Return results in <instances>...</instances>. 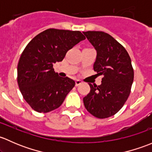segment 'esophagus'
Segmentation results:
<instances>
[{"label": "esophagus", "instance_id": "esophagus-1", "mask_svg": "<svg viewBox=\"0 0 152 152\" xmlns=\"http://www.w3.org/2000/svg\"><path fill=\"white\" fill-rule=\"evenodd\" d=\"M82 83V82L81 80H79V79L76 80V87H77V86H79V85H80Z\"/></svg>", "mask_w": 152, "mask_h": 152}]
</instances>
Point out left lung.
<instances>
[{
  "mask_svg": "<svg viewBox=\"0 0 152 152\" xmlns=\"http://www.w3.org/2000/svg\"><path fill=\"white\" fill-rule=\"evenodd\" d=\"M97 51L93 70L102 75V85L89 84L90 91L83 99L87 111L98 118L118 113L126 102L134 79L131 59L124 47L104 31L83 32Z\"/></svg>",
  "mask_w": 152,
  "mask_h": 152,
  "instance_id": "left-lung-1",
  "label": "left lung"
}]
</instances>
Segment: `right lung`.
Segmentation results:
<instances>
[{"mask_svg":"<svg viewBox=\"0 0 152 152\" xmlns=\"http://www.w3.org/2000/svg\"><path fill=\"white\" fill-rule=\"evenodd\" d=\"M84 39L79 31L48 28L28 42L18 62V83L34 110L46 113L63 103L75 82L59 76L53 64L62 62L67 52Z\"/></svg>","mask_w":152,"mask_h":152,"instance_id":"obj_1","label":"right lung"}]
</instances>
